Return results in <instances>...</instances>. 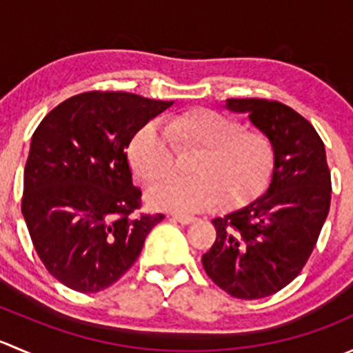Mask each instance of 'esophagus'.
Wrapping results in <instances>:
<instances>
[{
	"instance_id": "1",
	"label": "esophagus",
	"mask_w": 353,
	"mask_h": 353,
	"mask_svg": "<svg viewBox=\"0 0 353 353\" xmlns=\"http://www.w3.org/2000/svg\"><path fill=\"white\" fill-rule=\"evenodd\" d=\"M172 219L176 220V222L183 223V225H190V223L194 222V216H190V215H172Z\"/></svg>"
}]
</instances>
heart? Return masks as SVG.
Here are the masks:
<instances>
[{
  "mask_svg": "<svg viewBox=\"0 0 353 353\" xmlns=\"http://www.w3.org/2000/svg\"><path fill=\"white\" fill-rule=\"evenodd\" d=\"M163 133L174 153L195 157L188 164L193 178L150 191L148 199L160 208L199 212L216 199L223 208H239L265 191L275 170L276 148L272 137L215 109L194 108L172 114L163 121ZM166 142L152 123L131 138L128 160L147 186L175 173L174 153Z\"/></svg>",
  "mask_w": 353,
  "mask_h": 353,
  "instance_id": "obj_1",
  "label": "heart"
}]
</instances>
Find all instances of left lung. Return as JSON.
Wrapping results in <instances>:
<instances>
[{"label":"left lung","mask_w":353,"mask_h":353,"mask_svg":"<svg viewBox=\"0 0 353 353\" xmlns=\"http://www.w3.org/2000/svg\"><path fill=\"white\" fill-rule=\"evenodd\" d=\"M272 137L276 163L266 193L212 220L216 239L201 263L215 285L236 299H263L287 287L307 263L330 212L325 143L294 109L266 99H229Z\"/></svg>","instance_id":"obj_1"}]
</instances>
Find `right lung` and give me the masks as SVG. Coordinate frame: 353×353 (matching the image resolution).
Returning a JSON list of instances; mask_svg holds the SVG:
<instances>
[{"label": "right lung", "mask_w": 353, "mask_h": 353, "mask_svg": "<svg viewBox=\"0 0 353 353\" xmlns=\"http://www.w3.org/2000/svg\"><path fill=\"white\" fill-rule=\"evenodd\" d=\"M172 102L83 92L56 105L32 134L22 213L46 270L81 294L116 283L162 213H140L126 148Z\"/></svg>", "instance_id": "add662e5"}]
</instances>
